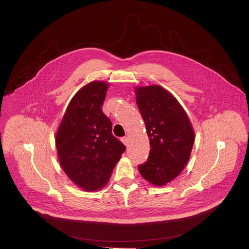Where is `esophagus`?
Returning <instances> with one entry per match:
<instances>
[{
	"label": "esophagus",
	"instance_id": "34e87169",
	"mask_svg": "<svg viewBox=\"0 0 249 249\" xmlns=\"http://www.w3.org/2000/svg\"><path fill=\"white\" fill-rule=\"evenodd\" d=\"M122 142H124L126 146H128V145H129V138H128V137H124V138L122 139Z\"/></svg>",
	"mask_w": 249,
	"mask_h": 249
}]
</instances>
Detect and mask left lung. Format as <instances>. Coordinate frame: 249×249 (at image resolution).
<instances>
[{
    "label": "left lung",
    "mask_w": 249,
    "mask_h": 249,
    "mask_svg": "<svg viewBox=\"0 0 249 249\" xmlns=\"http://www.w3.org/2000/svg\"><path fill=\"white\" fill-rule=\"evenodd\" d=\"M135 94L151 146L147 161L138 170L147 182L162 187L187 165L195 131L184 108L165 88L140 86L135 88Z\"/></svg>",
    "instance_id": "left-lung-1"
}]
</instances>
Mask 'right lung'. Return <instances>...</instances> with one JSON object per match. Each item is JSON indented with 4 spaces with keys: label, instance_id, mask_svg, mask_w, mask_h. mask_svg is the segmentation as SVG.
<instances>
[{
    "label": "right lung",
    "instance_id": "add662e5",
    "mask_svg": "<svg viewBox=\"0 0 249 249\" xmlns=\"http://www.w3.org/2000/svg\"><path fill=\"white\" fill-rule=\"evenodd\" d=\"M109 83L92 81L71 98L55 133L58 161L67 177L87 192L102 189L125 150L112 134L102 107Z\"/></svg>",
    "mask_w": 249,
    "mask_h": 249
}]
</instances>
